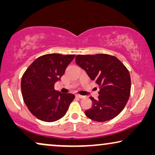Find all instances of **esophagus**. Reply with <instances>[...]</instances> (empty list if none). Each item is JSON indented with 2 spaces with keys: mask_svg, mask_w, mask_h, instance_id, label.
<instances>
[{
  "mask_svg": "<svg viewBox=\"0 0 155 155\" xmlns=\"http://www.w3.org/2000/svg\"><path fill=\"white\" fill-rule=\"evenodd\" d=\"M75 96L78 97V98H80V99H82V98H84V96H82V95H80V94H76Z\"/></svg>",
  "mask_w": 155,
  "mask_h": 155,
  "instance_id": "34e87169",
  "label": "esophagus"
}]
</instances>
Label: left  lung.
<instances>
[{"label": "left lung", "instance_id": "8db88e82", "mask_svg": "<svg viewBox=\"0 0 155 155\" xmlns=\"http://www.w3.org/2000/svg\"><path fill=\"white\" fill-rule=\"evenodd\" d=\"M75 62L100 89L98 99L90 97L92 106L84 111L85 115L97 122L117 116L130 94V76L126 67L116 57L108 54L78 55Z\"/></svg>", "mask_w": 155, "mask_h": 155}]
</instances>
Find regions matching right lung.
<instances>
[{"instance_id": "right-lung-1", "label": "right lung", "mask_w": 155, "mask_h": 155, "mask_svg": "<svg viewBox=\"0 0 155 155\" xmlns=\"http://www.w3.org/2000/svg\"><path fill=\"white\" fill-rule=\"evenodd\" d=\"M75 55L49 54L37 58L25 72L21 80L23 100L38 119L54 122L66 114L75 95L54 90Z\"/></svg>"}]
</instances>
